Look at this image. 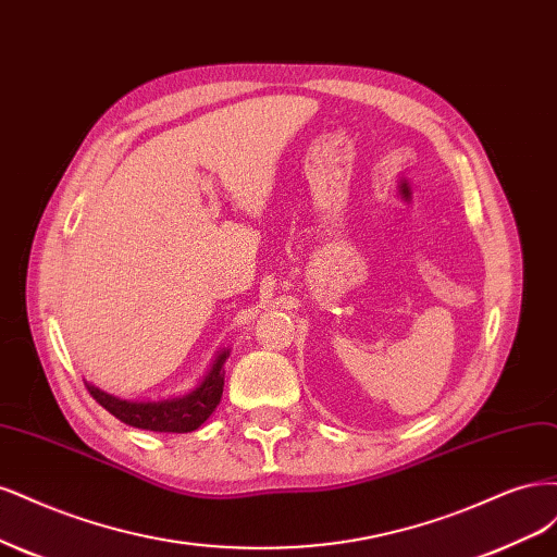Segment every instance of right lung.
Segmentation results:
<instances>
[{
    "instance_id": "right-lung-1",
    "label": "right lung",
    "mask_w": 557,
    "mask_h": 557,
    "mask_svg": "<svg viewBox=\"0 0 557 557\" xmlns=\"http://www.w3.org/2000/svg\"><path fill=\"white\" fill-rule=\"evenodd\" d=\"M228 351L224 349L206 374V380L196 386L187 396L171 398V400H157V403H132L120 400L109 393L99 391L92 384H85L89 396H92L106 411H111L115 419L122 423L140 428V430H154V433H191L199 428L222 400L224 391V361Z\"/></svg>"
}]
</instances>
